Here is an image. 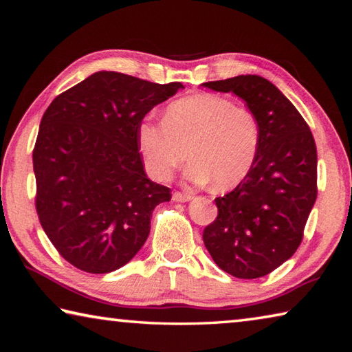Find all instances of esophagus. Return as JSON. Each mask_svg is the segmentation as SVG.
I'll use <instances>...</instances> for the list:
<instances>
[{
    "mask_svg": "<svg viewBox=\"0 0 352 352\" xmlns=\"http://www.w3.org/2000/svg\"><path fill=\"white\" fill-rule=\"evenodd\" d=\"M172 199L177 201V203H186V201H190L192 195L190 193H186V192H174L172 193Z\"/></svg>",
    "mask_w": 352,
    "mask_h": 352,
    "instance_id": "obj_1",
    "label": "esophagus"
}]
</instances>
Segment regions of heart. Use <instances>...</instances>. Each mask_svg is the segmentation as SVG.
Masks as SVG:
<instances>
[{
  "instance_id": "b5f03b06",
  "label": "heart",
  "mask_w": 352,
  "mask_h": 352,
  "mask_svg": "<svg viewBox=\"0 0 352 352\" xmlns=\"http://www.w3.org/2000/svg\"><path fill=\"white\" fill-rule=\"evenodd\" d=\"M261 142L257 116L223 96L198 94L175 101L164 119L139 125V145L146 169L157 180H168L186 159V177L193 183L213 180L228 189L250 174Z\"/></svg>"
}]
</instances>
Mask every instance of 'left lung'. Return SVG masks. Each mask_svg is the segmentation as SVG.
<instances>
[{
	"label": "left lung",
	"mask_w": 352,
	"mask_h": 352,
	"mask_svg": "<svg viewBox=\"0 0 352 352\" xmlns=\"http://www.w3.org/2000/svg\"><path fill=\"white\" fill-rule=\"evenodd\" d=\"M203 86L242 98L260 124L257 160L234 190L214 198L218 216L203 241L236 278H260L294 256L318 197V153L310 126L271 81L237 76Z\"/></svg>",
	"instance_id": "1"
}]
</instances>
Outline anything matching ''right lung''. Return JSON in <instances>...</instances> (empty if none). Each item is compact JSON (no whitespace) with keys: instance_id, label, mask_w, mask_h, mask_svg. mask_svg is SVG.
I'll return each instance as SVG.
<instances>
[{"instance_id":"right-lung-1","label":"right lung","mask_w":352,"mask_h":352,"mask_svg":"<svg viewBox=\"0 0 352 352\" xmlns=\"http://www.w3.org/2000/svg\"><path fill=\"white\" fill-rule=\"evenodd\" d=\"M182 83L101 71L56 96L33 149L36 212L58 254L80 271L107 274L144 246L155 206L170 189L149 180L139 125Z\"/></svg>"}]
</instances>
